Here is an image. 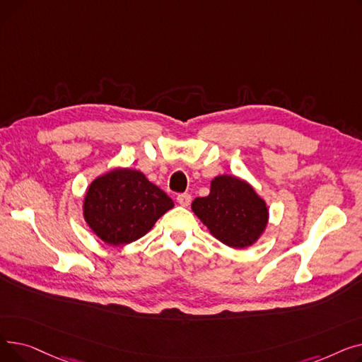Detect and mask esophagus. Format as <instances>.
<instances>
[{
  "label": "esophagus",
  "instance_id": "34e87169",
  "mask_svg": "<svg viewBox=\"0 0 362 362\" xmlns=\"http://www.w3.org/2000/svg\"><path fill=\"white\" fill-rule=\"evenodd\" d=\"M191 201H192V197L189 195V194H180V195L177 197V202H179V205H182V206H187L189 204H191Z\"/></svg>",
  "mask_w": 362,
  "mask_h": 362
}]
</instances>
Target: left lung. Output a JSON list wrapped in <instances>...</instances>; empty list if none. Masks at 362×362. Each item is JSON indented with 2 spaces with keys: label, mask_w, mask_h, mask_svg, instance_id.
<instances>
[{
  "label": "left lung",
  "mask_w": 362,
  "mask_h": 362,
  "mask_svg": "<svg viewBox=\"0 0 362 362\" xmlns=\"http://www.w3.org/2000/svg\"><path fill=\"white\" fill-rule=\"evenodd\" d=\"M191 208L217 240L235 250L257 243L270 218L265 199L251 183L233 175L216 176L210 194L197 198Z\"/></svg>",
  "instance_id": "left-lung-1"
}]
</instances>
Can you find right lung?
Masks as SVG:
<instances>
[{"label": "right lung", "mask_w": 362, "mask_h": 362, "mask_svg": "<svg viewBox=\"0 0 362 362\" xmlns=\"http://www.w3.org/2000/svg\"><path fill=\"white\" fill-rule=\"evenodd\" d=\"M173 206L142 171L117 167L90 182L82 211L95 236L110 246H120L145 236Z\"/></svg>", "instance_id": "1"}]
</instances>
